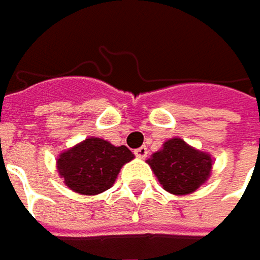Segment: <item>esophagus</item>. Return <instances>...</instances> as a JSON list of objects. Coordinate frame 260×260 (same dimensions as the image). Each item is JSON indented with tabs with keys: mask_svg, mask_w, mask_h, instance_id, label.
Instances as JSON below:
<instances>
[{
	"mask_svg": "<svg viewBox=\"0 0 260 260\" xmlns=\"http://www.w3.org/2000/svg\"><path fill=\"white\" fill-rule=\"evenodd\" d=\"M135 154H136V157H139V159H145V157L148 156V148H147V147H139L138 150H135Z\"/></svg>",
	"mask_w": 260,
	"mask_h": 260,
	"instance_id": "1",
	"label": "esophagus"
}]
</instances>
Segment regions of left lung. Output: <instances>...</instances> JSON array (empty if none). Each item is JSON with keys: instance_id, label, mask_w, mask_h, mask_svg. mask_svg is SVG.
Wrapping results in <instances>:
<instances>
[{"instance_id": "8db88e82", "label": "left lung", "mask_w": 260, "mask_h": 260, "mask_svg": "<svg viewBox=\"0 0 260 260\" xmlns=\"http://www.w3.org/2000/svg\"><path fill=\"white\" fill-rule=\"evenodd\" d=\"M147 162L164 189L174 195L197 191L209 179L213 164L210 154L195 150L180 138L167 141Z\"/></svg>"}]
</instances>
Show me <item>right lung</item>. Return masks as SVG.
<instances>
[{
  "label": "right lung",
  "instance_id": "add662e5",
  "mask_svg": "<svg viewBox=\"0 0 260 260\" xmlns=\"http://www.w3.org/2000/svg\"><path fill=\"white\" fill-rule=\"evenodd\" d=\"M135 154L125 147H115L101 138H87L60 153L57 171L65 185L81 195H96L115 183L121 168Z\"/></svg>",
  "mask_w": 260,
  "mask_h": 260
}]
</instances>
